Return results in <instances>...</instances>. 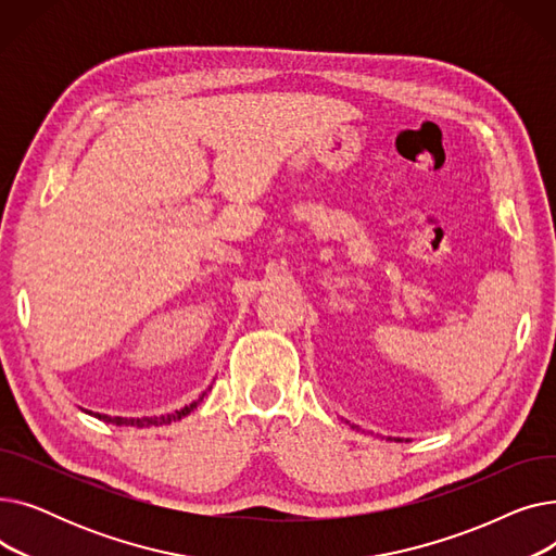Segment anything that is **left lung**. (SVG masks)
<instances>
[{"label":"left lung","mask_w":556,"mask_h":556,"mask_svg":"<svg viewBox=\"0 0 556 556\" xmlns=\"http://www.w3.org/2000/svg\"><path fill=\"white\" fill-rule=\"evenodd\" d=\"M352 428H356V426H352ZM394 442H403V440H399V437H396V440Z\"/></svg>","instance_id":"obj_1"}]
</instances>
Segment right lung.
I'll return each instance as SVG.
<instances>
[{"label": "right lung", "mask_w": 556, "mask_h": 556, "mask_svg": "<svg viewBox=\"0 0 556 556\" xmlns=\"http://www.w3.org/2000/svg\"><path fill=\"white\" fill-rule=\"evenodd\" d=\"M212 390V388H210ZM207 396V392H202L193 403H189V405H185V407H180V410H175V413H168V415H160V417H110V415H101V413H90L92 417H97V419H101V421H105V424H114V426H137V428H151V426H166V424H170V421H180L182 417H187L193 407H198V403Z\"/></svg>", "instance_id": "add662e5"}]
</instances>
